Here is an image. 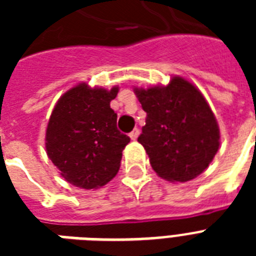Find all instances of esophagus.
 I'll list each match as a JSON object with an SVG mask.
<instances>
[{"mask_svg": "<svg viewBox=\"0 0 256 256\" xmlns=\"http://www.w3.org/2000/svg\"><path fill=\"white\" fill-rule=\"evenodd\" d=\"M138 136H140V130L138 128H134L130 134H128V136H130V140H136V138H138Z\"/></svg>", "mask_w": 256, "mask_h": 256, "instance_id": "1", "label": "esophagus"}]
</instances>
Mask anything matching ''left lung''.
<instances>
[{
	"label": "left lung",
	"mask_w": 256,
	"mask_h": 256,
	"mask_svg": "<svg viewBox=\"0 0 256 256\" xmlns=\"http://www.w3.org/2000/svg\"><path fill=\"white\" fill-rule=\"evenodd\" d=\"M148 116L138 142L152 170L170 182H187L208 168L219 148L214 112L191 82L172 77L168 86L134 88Z\"/></svg>",
	"instance_id": "obj_1"
}]
</instances>
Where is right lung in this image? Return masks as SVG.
<instances>
[{
	"label": "right lung",
	"mask_w": 256,
	"mask_h": 256,
	"mask_svg": "<svg viewBox=\"0 0 256 256\" xmlns=\"http://www.w3.org/2000/svg\"><path fill=\"white\" fill-rule=\"evenodd\" d=\"M116 94L118 86L106 90L80 84L54 106L46 128V152L73 186L98 188L120 170L130 138L116 128V112L110 108Z\"/></svg>",
	"instance_id": "obj_1"
}]
</instances>
